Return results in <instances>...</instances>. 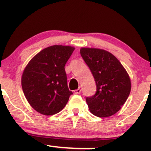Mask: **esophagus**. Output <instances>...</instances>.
<instances>
[{
	"label": "esophagus",
	"mask_w": 151,
	"mask_h": 151,
	"mask_svg": "<svg viewBox=\"0 0 151 151\" xmlns=\"http://www.w3.org/2000/svg\"><path fill=\"white\" fill-rule=\"evenodd\" d=\"M81 92V90L80 88L76 89V90H75V91H74V93H75V94H80Z\"/></svg>",
	"instance_id": "esophagus-1"
}]
</instances>
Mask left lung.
Instances as JSON below:
<instances>
[{
	"label": "left lung",
	"mask_w": 151,
	"mask_h": 151,
	"mask_svg": "<svg viewBox=\"0 0 151 151\" xmlns=\"http://www.w3.org/2000/svg\"><path fill=\"white\" fill-rule=\"evenodd\" d=\"M81 55L96 83V93L86 98L91 113L106 118L114 115L129 96L131 82L128 73L116 56L99 48H81Z\"/></svg>",
	"instance_id": "8db88e82"
}]
</instances>
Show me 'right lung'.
<instances>
[{"label":"right lung","mask_w":151,"mask_h":151,"mask_svg":"<svg viewBox=\"0 0 151 151\" xmlns=\"http://www.w3.org/2000/svg\"><path fill=\"white\" fill-rule=\"evenodd\" d=\"M75 48L55 45L44 48L23 70L21 85L32 108L45 116L60 112L73 94L67 84L65 65Z\"/></svg>","instance_id":"1"}]
</instances>
